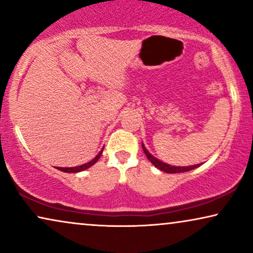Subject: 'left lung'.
<instances>
[{
  "label": "left lung",
  "mask_w": 253,
  "mask_h": 253,
  "mask_svg": "<svg viewBox=\"0 0 253 253\" xmlns=\"http://www.w3.org/2000/svg\"><path fill=\"white\" fill-rule=\"evenodd\" d=\"M143 150L145 152V154H146V157L148 158V160H150L152 164H153L155 167L160 169V170H164L166 172H183V171H189L191 170L193 168H197L198 166L200 165H195V166H190V167H171V166L169 165H166L164 162H161L160 160H158V159H155L153 155L148 153V151L145 148V146L143 145Z\"/></svg>",
  "instance_id": "obj_1"
}]
</instances>
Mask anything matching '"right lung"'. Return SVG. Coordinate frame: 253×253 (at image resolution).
<instances>
[{
  "mask_svg": "<svg viewBox=\"0 0 253 253\" xmlns=\"http://www.w3.org/2000/svg\"><path fill=\"white\" fill-rule=\"evenodd\" d=\"M101 153H102V151L100 152V153L96 155V157L93 159L92 161H89V162H87V164H85V165H82V166H78V167H74V168H60V167H57V169H60V170H62V171H65V172H78V171H82V170H84V169H87L88 167H91V166H93L95 164L96 161L99 160V158H100V155H101Z\"/></svg>",
  "mask_w": 253,
  "mask_h": 253,
  "instance_id": "add662e5",
  "label": "right lung"
}]
</instances>
